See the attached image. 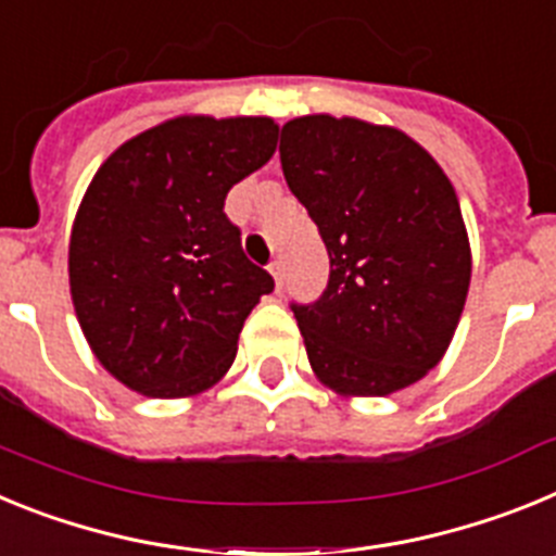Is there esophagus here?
<instances>
[{
	"label": "esophagus",
	"mask_w": 556,
	"mask_h": 556,
	"mask_svg": "<svg viewBox=\"0 0 556 556\" xmlns=\"http://www.w3.org/2000/svg\"><path fill=\"white\" fill-rule=\"evenodd\" d=\"M269 275H273V278H275V289L281 292V283H283V264L278 262V258H275V262L269 264Z\"/></svg>",
	"instance_id": "1"
}]
</instances>
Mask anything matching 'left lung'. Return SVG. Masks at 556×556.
Returning a JSON list of instances; mask_svg holds the SVG:
<instances>
[{
    "mask_svg": "<svg viewBox=\"0 0 556 556\" xmlns=\"http://www.w3.org/2000/svg\"><path fill=\"white\" fill-rule=\"evenodd\" d=\"M289 189L328 250L326 292L292 303L308 362L339 395H390L448 351L470 287L459 200L395 127L298 116L281 130Z\"/></svg>",
    "mask_w": 556,
    "mask_h": 556,
    "instance_id": "left-lung-1",
    "label": "left lung"
}]
</instances>
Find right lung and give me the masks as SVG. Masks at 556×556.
<instances>
[{
    "label": "right lung",
    "mask_w": 556,
    "mask_h": 556,
    "mask_svg": "<svg viewBox=\"0 0 556 556\" xmlns=\"http://www.w3.org/2000/svg\"><path fill=\"white\" fill-rule=\"evenodd\" d=\"M275 144L269 116H178L97 169L72 228L68 287L88 345L125 387L198 395L233 365L275 281L248 262L225 198Z\"/></svg>",
    "instance_id": "right-lung-1"
}]
</instances>
